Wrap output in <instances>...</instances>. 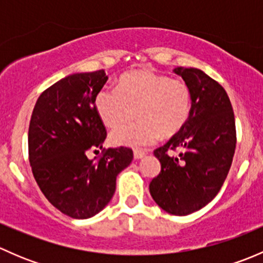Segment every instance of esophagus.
Here are the masks:
<instances>
[{
  "instance_id": "esophagus-1",
  "label": "esophagus",
  "mask_w": 263,
  "mask_h": 263,
  "mask_svg": "<svg viewBox=\"0 0 263 263\" xmlns=\"http://www.w3.org/2000/svg\"><path fill=\"white\" fill-rule=\"evenodd\" d=\"M145 155H146V153H145V151L135 150V153H134V156H135V159H141V158H144Z\"/></svg>"
}]
</instances>
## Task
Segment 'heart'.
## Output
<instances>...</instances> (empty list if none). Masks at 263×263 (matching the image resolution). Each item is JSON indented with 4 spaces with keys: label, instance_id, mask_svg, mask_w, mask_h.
I'll return each instance as SVG.
<instances>
[{
    "label": "heart",
    "instance_id": "heart-1",
    "mask_svg": "<svg viewBox=\"0 0 263 263\" xmlns=\"http://www.w3.org/2000/svg\"><path fill=\"white\" fill-rule=\"evenodd\" d=\"M135 106L138 122L117 128L110 136L113 144L145 147L160 136L178 134L190 118L192 92L184 80L141 70L123 73L116 87H105L95 95L97 115L109 128L118 127Z\"/></svg>",
    "mask_w": 263,
    "mask_h": 263
}]
</instances>
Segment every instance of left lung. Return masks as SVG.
<instances>
[{
	"label": "left lung",
	"mask_w": 263,
	"mask_h": 263,
	"mask_svg": "<svg viewBox=\"0 0 263 263\" xmlns=\"http://www.w3.org/2000/svg\"><path fill=\"white\" fill-rule=\"evenodd\" d=\"M190 85L192 108L184 127L154 155L161 171L150 182V195L172 215L192 214L208 205L227 179L237 132L232 103L224 87L198 68H174ZM180 150L177 157L169 151Z\"/></svg>",
	"instance_id": "8db88e82"
}]
</instances>
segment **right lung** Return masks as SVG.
Listing matches in <instances>:
<instances>
[{
	"instance_id": "right-lung-1",
	"label": "right lung",
	"mask_w": 263,
	"mask_h": 263,
	"mask_svg": "<svg viewBox=\"0 0 263 263\" xmlns=\"http://www.w3.org/2000/svg\"><path fill=\"white\" fill-rule=\"evenodd\" d=\"M108 80L104 70L73 73L44 90L29 124L31 172L47 200L73 219H87L112 200L117 176L134 159L131 148H103L107 129L94 107ZM102 148L92 161L86 153Z\"/></svg>"
}]
</instances>
